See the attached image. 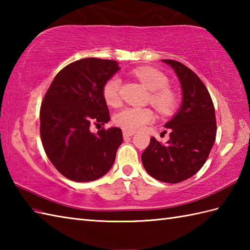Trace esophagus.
<instances>
[{
  "mask_svg": "<svg viewBox=\"0 0 250 250\" xmlns=\"http://www.w3.org/2000/svg\"><path fill=\"white\" fill-rule=\"evenodd\" d=\"M122 134H124V137L125 139H129V137H131V136H133V132H129V131H124L122 132Z\"/></svg>",
  "mask_w": 250,
  "mask_h": 250,
  "instance_id": "1",
  "label": "esophagus"
}]
</instances>
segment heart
<instances>
[{"label": "heart", "instance_id": "obj_1", "mask_svg": "<svg viewBox=\"0 0 250 250\" xmlns=\"http://www.w3.org/2000/svg\"><path fill=\"white\" fill-rule=\"evenodd\" d=\"M134 75L144 86L150 90V103L163 115H169L176 108L177 98L168 87V79L160 71L152 67H140L134 70ZM121 81L118 76L110 77L103 86V98L106 104L117 107L121 103ZM155 120V113L148 107L122 108L115 115L114 121L125 131L135 132Z\"/></svg>", "mask_w": 250, "mask_h": 250}]
</instances>
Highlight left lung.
<instances>
[{
    "label": "left lung",
    "instance_id": "8db88e82",
    "mask_svg": "<svg viewBox=\"0 0 250 250\" xmlns=\"http://www.w3.org/2000/svg\"><path fill=\"white\" fill-rule=\"evenodd\" d=\"M162 61L176 73L183 103L166 125L169 131L167 144L151 137L142 162L151 177L177 184L193 176L206 162L216 139V116L208 90L199 76L178 61Z\"/></svg>",
    "mask_w": 250,
    "mask_h": 250
}]
</instances>
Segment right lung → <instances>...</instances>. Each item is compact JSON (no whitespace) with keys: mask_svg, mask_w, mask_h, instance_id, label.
<instances>
[{"mask_svg":"<svg viewBox=\"0 0 250 250\" xmlns=\"http://www.w3.org/2000/svg\"><path fill=\"white\" fill-rule=\"evenodd\" d=\"M119 66L114 60L86 58L57 74L42 102L41 140L50 162L63 176L77 183L102 177L113 167L122 143L119 128L90 125L109 121L103 86Z\"/></svg>","mask_w":250,"mask_h":250,"instance_id":"right-lung-1","label":"right lung"}]
</instances>
